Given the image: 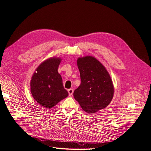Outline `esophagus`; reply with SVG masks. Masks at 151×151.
Listing matches in <instances>:
<instances>
[{
  "mask_svg": "<svg viewBox=\"0 0 151 151\" xmlns=\"http://www.w3.org/2000/svg\"><path fill=\"white\" fill-rule=\"evenodd\" d=\"M68 94H69V96H72L73 93V88L68 89Z\"/></svg>",
  "mask_w": 151,
  "mask_h": 151,
  "instance_id": "obj_1",
  "label": "esophagus"
}]
</instances>
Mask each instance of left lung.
<instances>
[{
	"instance_id": "8db88e82",
	"label": "left lung",
	"mask_w": 151,
	"mask_h": 151,
	"mask_svg": "<svg viewBox=\"0 0 151 151\" xmlns=\"http://www.w3.org/2000/svg\"><path fill=\"white\" fill-rule=\"evenodd\" d=\"M77 65L81 84L73 93L75 99L88 113L105 108L111 101L114 94L108 72L98 60L90 56L79 58Z\"/></svg>"
}]
</instances>
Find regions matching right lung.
<instances>
[{
  "mask_svg": "<svg viewBox=\"0 0 151 151\" xmlns=\"http://www.w3.org/2000/svg\"><path fill=\"white\" fill-rule=\"evenodd\" d=\"M60 61L61 60L57 58L47 60L38 67L32 78L30 86L32 96L37 103L45 108L55 106L68 95L58 72Z\"/></svg>",
  "mask_w": 151,
  "mask_h": 151,
  "instance_id": "right-lung-1",
  "label": "right lung"
}]
</instances>
